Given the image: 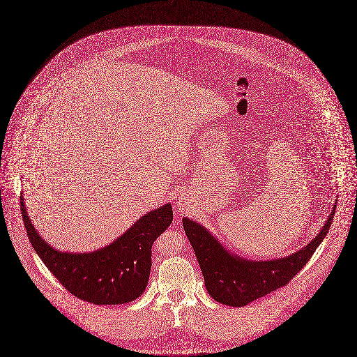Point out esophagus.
<instances>
[{
    "label": "esophagus",
    "mask_w": 357,
    "mask_h": 357,
    "mask_svg": "<svg viewBox=\"0 0 357 357\" xmlns=\"http://www.w3.org/2000/svg\"><path fill=\"white\" fill-rule=\"evenodd\" d=\"M176 205H178V208H179L181 211H185V209L189 206V197H188L186 194H182V195H179Z\"/></svg>",
    "instance_id": "34e87169"
}]
</instances>
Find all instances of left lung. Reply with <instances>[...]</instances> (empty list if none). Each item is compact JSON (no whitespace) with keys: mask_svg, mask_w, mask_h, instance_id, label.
<instances>
[{"mask_svg":"<svg viewBox=\"0 0 357 357\" xmlns=\"http://www.w3.org/2000/svg\"><path fill=\"white\" fill-rule=\"evenodd\" d=\"M335 205L319 234L288 257L252 261L234 254L201 224L183 218V228L202 271L208 294L221 304L243 307L287 285L302 271L325 239Z\"/></svg>","mask_w":357,"mask_h":357,"instance_id":"left-lung-1","label":"left lung"}]
</instances>
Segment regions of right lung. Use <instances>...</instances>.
<instances>
[{"instance_id": "1", "label": "right lung", "mask_w": 357, "mask_h": 357, "mask_svg": "<svg viewBox=\"0 0 357 357\" xmlns=\"http://www.w3.org/2000/svg\"><path fill=\"white\" fill-rule=\"evenodd\" d=\"M22 216L28 239L56 280L75 296L92 304H123L141 296L152 266V245L172 222V206L148 212L112 243L91 252L59 251L50 246L28 218L24 197Z\"/></svg>"}]
</instances>
